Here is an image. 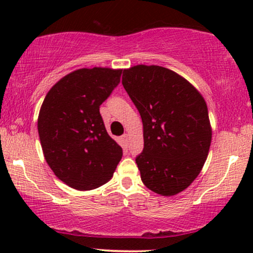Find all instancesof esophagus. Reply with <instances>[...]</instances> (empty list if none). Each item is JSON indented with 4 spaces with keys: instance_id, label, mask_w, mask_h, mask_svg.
<instances>
[{
    "instance_id": "esophagus-1",
    "label": "esophagus",
    "mask_w": 253,
    "mask_h": 253,
    "mask_svg": "<svg viewBox=\"0 0 253 253\" xmlns=\"http://www.w3.org/2000/svg\"><path fill=\"white\" fill-rule=\"evenodd\" d=\"M123 139H124V141H125V143H128V135H127V134H124L123 135Z\"/></svg>"
}]
</instances>
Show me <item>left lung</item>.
Masks as SVG:
<instances>
[{"instance_id":"obj_1","label":"left lung","mask_w":253,"mask_h":253,"mask_svg":"<svg viewBox=\"0 0 253 253\" xmlns=\"http://www.w3.org/2000/svg\"><path fill=\"white\" fill-rule=\"evenodd\" d=\"M123 85L143 121L141 181L162 196L181 193L201 172L211 141L205 98L175 71L158 65L125 69Z\"/></svg>"}]
</instances>
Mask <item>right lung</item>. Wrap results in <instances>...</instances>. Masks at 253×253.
Wrapping results in <instances>:
<instances>
[{"label":"right lung","instance_id":"obj_1","mask_svg":"<svg viewBox=\"0 0 253 253\" xmlns=\"http://www.w3.org/2000/svg\"><path fill=\"white\" fill-rule=\"evenodd\" d=\"M121 69H78L47 92L38 117L46 163L60 181L92 190L113 177L123 149L107 133L100 106L120 83Z\"/></svg>","mask_w":253,"mask_h":253}]
</instances>
